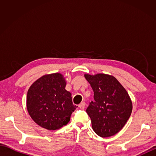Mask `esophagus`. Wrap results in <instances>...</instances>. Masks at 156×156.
I'll return each mask as SVG.
<instances>
[{
	"mask_svg": "<svg viewBox=\"0 0 156 156\" xmlns=\"http://www.w3.org/2000/svg\"><path fill=\"white\" fill-rule=\"evenodd\" d=\"M85 105H86L85 102H82L81 103L78 105V107H79V108H81V109H84V107H85Z\"/></svg>",
	"mask_w": 156,
	"mask_h": 156,
	"instance_id": "34e87169",
	"label": "esophagus"
}]
</instances>
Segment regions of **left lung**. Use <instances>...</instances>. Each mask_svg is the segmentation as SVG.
I'll return each instance as SVG.
<instances>
[{"label": "left lung", "mask_w": 156, "mask_h": 156, "mask_svg": "<svg viewBox=\"0 0 156 156\" xmlns=\"http://www.w3.org/2000/svg\"><path fill=\"white\" fill-rule=\"evenodd\" d=\"M94 92L87 114L98 136L108 137L124 127L132 112V102L123 87L115 77L104 74L84 75Z\"/></svg>", "instance_id": "obj_1"}]
</instances>
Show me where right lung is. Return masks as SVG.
Masks as SVG:
<instances>
[{
  "mask_svg": "<svg viewBox=\"0 0 156 156\" xmlns=\"http://www.w3.org/2000/svg\"><path fill=\"white\" fill-rule=\"evenodd\" d=\"M66 82L61 74L45 75L29 88L27 108L36 123L48 130L61 128L70 120L76 108L71 93L65 89Z\"/></svg>",
  "mask_w": 156,
  "mask_h": 156,
  "instance_id": "obj_1",
  "label": "right lung"
}]
</instances>
